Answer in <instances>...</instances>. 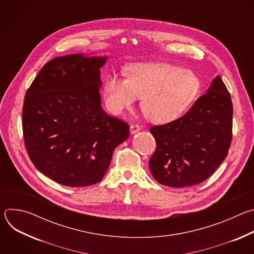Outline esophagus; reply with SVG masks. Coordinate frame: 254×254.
<instances>
[{"label":"esophagus","mask_w":254,"mask_h":254,"mask_svg":"<svg viewBox=\"0 0 254 254\" xmlns=\"http://www.w3.org/2000/svg\"><path fill=\"white\" fill-rule=\"evenodd\" d=\"M140 130V127L137 126V125H131L129 127V131H130V134H134L136 132H138Z\"/></svg>","instance_id":"esophagus-1"}]
</instances>
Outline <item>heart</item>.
I'll list each match as a JSON object with an SVG mask.
<instances>
[{"instance_id": "1", "label": "heart", "mask_w": 254, "mask_h": 254, "mask_svg": "<svg viewBox=\"0 0 254 254\" xmlns=\"http://www.w3.org/2000/svg\"><path fill=\"white\" fill-rule=\"evenodd\" d=\"M127 78L118 74L105 77L103 91L107 110L121 115L130 110L138 97L146 118L166 124L183 115L200 90L192 72L162 62H138L127 67Z\"/></svg>"}]
</instances>
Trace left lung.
<instances>
[{
  "label": "left lung",
  "mask_w": 254,
  "mask_h": 254,
  "mask_svg": "<svg viewBox=\"0 0 254 254\" xmlns=\"http://www.w3.org/2000/svg\"><path fill=\"white\" fill-rule=\"evenodd\" d=\"M232 115L230 93L216 76L182 118L152 127L157 149L149 166L154 179L165 186L183 188L209 178L227 157Z\"/></svg>",
  "instance_id": "8db88e82"
}]
</instances>
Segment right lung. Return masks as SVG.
Segmentation results:
<instances>
[{"mask_svg": "<svg viewBox=\"0 0 254 254\" xmlns=\"http://www.w3.org/2000/svg\"><path fill=\"white\" fill-rule=\"evenodd\" d=\"M106 56L81 53L46 63L25 94L23 134L34 166L55 182H100L115 149L129 135L127 123L101 107L100 68Z\"/></svg>", "mask_w": 254, "mask_h": 254, "instance_id": "obj_1", "label": "right lung"}]
</instances>
